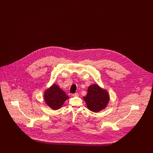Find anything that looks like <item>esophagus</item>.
<instances>
[{"instance_id":"1","label":"esophagus","mask_w":153,"mask_h":153,"mask_svg":"<svg viewBox=\"0 0 153 153\" xmlns=\"http://www.w3.org/2000/svg\"><path fill=\"white\" fill-rule=\"evenodd\" d=\"M73 96H79V94L78 93H75V94H73V95H72Z\"/></svg>"}]
</instances>
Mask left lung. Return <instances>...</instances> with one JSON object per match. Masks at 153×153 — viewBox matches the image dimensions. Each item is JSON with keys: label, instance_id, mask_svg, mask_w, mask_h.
Instances as JSON below:
<instances>
[{"label": "left lung", "instance_id": "8db88e82", "mask_svg": "<svg viewBox=\"0 0 153 153\" xmlns=\"http://www.w3.org/2000/svg\"><path fill=\"white\" fill-rule=\"evenodd\" d=\"M88 108L94 112H98L105 108L109 102L108 92L97 84H93L88 89L87 95L83 97Z\"/></svg>", "mask_w": 153, "mask_h": 153}]
</instances>
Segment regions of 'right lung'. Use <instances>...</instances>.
I'll list each match as a JSON object with an SVG mask.
<instances>
[{
	"label": "right lung",
	"instance_id": "right-lung-1",
	"mask_svg": "<svg viewBox=\"0 0 153 153\" xmlns=\"http://www.w3.org/2000/svg\"><path fill=\"white\" fill-rule=\"evenodd\" d=\"M68 98L65 92L56 84H53L44 94L46 103L51 108L56 110L60 108Z\"/></svg>",
	"mask_w": 153,
	"mask_h": 153
}]
</instances>
